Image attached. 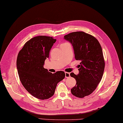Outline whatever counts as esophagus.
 Returning <instances> with one entry per match:
<instances>
[{"label":"esophagus","instance_id":"1","mask_svg":"<svg viewBox=\"0 0 123 123\" xmlns=\"http://www.w3.org/2000/svg\"><path fill=\"white\" fill-rule=\"evenodd\" d=\"M65 75L66 78H68V77H70V73H68V72H65Z\"/></svg>","mask_w":123,"mask_h":123}]
</instances>
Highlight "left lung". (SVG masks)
I'll return each instance as SVG.
<instances>
[{
  "instance_id": "obj_1",
  "label": "left lung",
  "mask_w": 123,
  "mask_h": 123,
  "mask_svg": "<svg viewBox=\"0 0 123 123\" xmlns=\"http://www.w3.org/2000/svg\"><path fill=\"white\" fill-rule=\"evenodd\" d=\"M64 39L72 45L75 59L81 61L79 73L70 75L76 81L72 94L82 98L92 93L102 79L105 62L101 46L95 37L83 31L66 35Z\"/></svg>"
}]
</instances>
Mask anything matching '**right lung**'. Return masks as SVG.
<instances>
[{
	"label": "right lung",
	"instance_id": "right-lung-1",
	"mask_svg": "<svg viewBox=\"0 0 123 123\" xmlns=\"http://www.w3.org/2000/svg\"><path fill=\"white\" fill-rule=\"evenodd\" d=\"M55 42L51 37H35L25 43L18 55L17 67L21 82L28 92L39 99L51 97L58 83L65 77L64 72L52 74L43 68Z\"/></svg>",
	"mask_w": 123,
	"mask_h": 123
}]
</instances>
